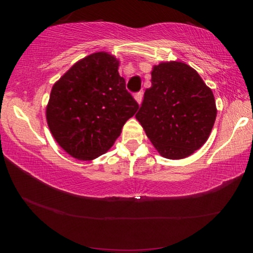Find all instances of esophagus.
Segmentation results:
<instances>
[{"label": "esophagus", "mask_w": 253, "mask_h": 253, "mask_svg": "<svg viewBox=\"0 0 253 253\" xmlns=\"http://www.w3.org/2000/svg\"><path fill=\"white\" fill-rule=\"evenodd\" d=\"M134 99H136V101L140 105L141 100H143V92H137L136 94H134Z\"/></svg>", "instance_id": "esophagus-1"}]
</instances>
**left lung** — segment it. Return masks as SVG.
<instances>
[{
	"label": "left lung",
	"mask_w": 253,
	"mask_h": 253,
	"mask_svg": "<svg viewBox=\"0 0 253 253\" xmlns=\"http://www.w3.org/2000/svg\"><path fill=\"white\" fill-rule=\"evenodd\" d=\"M136 119L164 158L178 160L199 150L216 119L215 100L195 69L182 62H162L152 70Z\"/></svg>",
	"instance_id": "obj_1"
}]
</instances>
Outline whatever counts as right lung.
<instances>
[{
  "mask_svg": "<svg viewBox=\"0 0 253 253\" xmlns=\"http://www.w3.org/2000/svg\"><path fill=\"white\" fill-rule=\"evenodd\" d=\"M120 62L105 51L75 63L51 88L46 108L57 144L78 160L105 154L138 109L119 74Z\"/></svg>",
  "mask_w": 253,
  "mask_h": 253,
  "instance_id": "right-lung-1",
  "label": "right lung"
}]
</instances>
